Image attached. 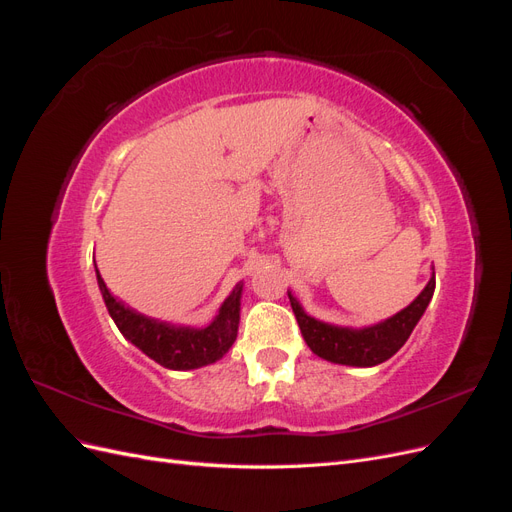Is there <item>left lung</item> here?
Masks as SVG:
<instances>
[{"mask_svg":"<svg viewBox=\"0 0 512 512\" xmlns=\"http://www.w3.org/2000/svg\"><path fill=\"white\" fill-rule=\"evenodd\" d=\"M433 290H436V275L431 273L427 286L408 307H404L391 318L361 329L339 327V324L322 322L309 316L290 290L288 299L294 316H297L305 344L320 359L350 367H374L389 361L408 342L416 322L425 314V309L433 297Z\"/></svg>","mask_w":512,"mask_h":512,"instance_id":"left-lung-1","label":"left lung"}]
</instances>
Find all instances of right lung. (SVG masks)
Instances as JSON below:
<instances>
[{
	"instance_id": "right-lung-1",
	"label": "right lung",
	"mask_w": 512,
	"mask_h": 512,
	"mask_svg": "<svg viewBox=\"0 0 512 512\" xmlns=\"http://www.w3.org/2000/svg\"><path fill=\"white\" fill-rule=\"evenodd\" d=\"M96 265V260H94ZM96 280L102 292L108 314L115 320L121 335L145 352L149 359L160 363L166 369L188 371L211 365L235 344L241 318V294L243 282H239L224 299L220 312L207 327H185L136 312L130 305L119 301L106 288L102 275L96 267Z\"/></svg>"
}]
</instances>
